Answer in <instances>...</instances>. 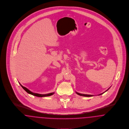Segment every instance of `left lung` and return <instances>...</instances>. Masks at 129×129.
Here are the masks:
<instances>
[{
	"mask_svg": "<svg viewBox=\"0 0 129 129\" xmlns=\"http://www.w3.org/2000/svg\"><path fill=\"white\" fill-rule=\"evenodd\" d=\"M108 89V90H109ZM108 90H107L105 92H106ZM78 95H81V96H93V95H86V94H80V93H78V92H76ZM104 93H102V94H100V95H102V94H103Z\"/></svg>",
	"mask_w": 129,
	"mask_h": 129,
	"instance_id": "left-lung-1",
	"label": "left lung"
}]
</instances>
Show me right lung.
Instances as JSON below:
<instances>
[{
  "instance_id": "obj_1",
  "label": "right lung",
  "mask_w": 129,
  "mask_h": 129,
  "mask_svg": "<svg viewBox=\"0 0 129 129\" xmlns=\"http://www.w3.org/2000/svg\"><path fill=\"white\" fill-rule=\"evenodd\" d=\"M19 84H20L21 87L22 88H23L24 89V90H25L27 93L29 94H31V95H34L35 96H38V97H44V96H50V95H53L54 94V93H48V94H37V93H34L33 92H32L31 91H30V90H29L27 88L25 87H24L23 86H22L20 83H19Z\"/></svg>"
}]
</instances>
